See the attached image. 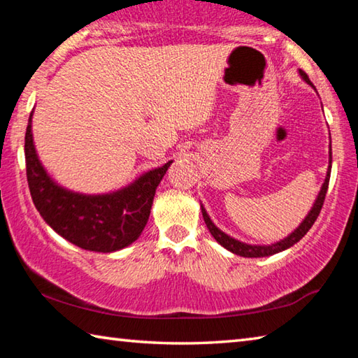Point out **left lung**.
Instances as JSON below:
<instances>
[{"label": "left lung", "mask_w": 358, "mask_h": 358, "mask_svg": "<svg viewBox=\"0 0 358 358\" xmlns=\"http://www.w3.org/2000/svg\"><path fill=\"white\" fill-rule=\"evenodd\" d=\"M300 76L303 77V80H305L306 83H311L310 78H308V76L305 74V72L300 71ZM330 172H331V143H330V166H329V171H327V177H325V181L322 187H320V192L319 196L316 199V202H314L313 208L310 213H308V216L303 220V222L300 224L299 227H296L292 234L289 235V237H286L281 241H276V243L273 245H268V246H259V245H248V243H241V241L235 240L232 237H229L227 234H224L222 230L217 229L213 222H211L210 216L207 215V211H205V208L202 207V216H203V221L205 224H207V227L210 230V234L213 235L215 240L220 243L221 246L226 248V250H229L230 252L237 254V256H241V257H265V256H271V254H276V252H281L284 250H287V248L294 246L296 241H300L303 237H305L308 230H310L313 227L314 221L317 220V216L320 213V210H322V205H324V201H325V194H327V189H329V181H330Z\"/></svg>", "instance_id": "obj_1"}]
</instances>
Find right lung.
<instances>
[{
	"label": "right lung",
	"mask_w": 358,
	"mask_h": 358,
	"mask_svg": "<svg viewBox=\"0 0 358 358\" xmlns=\"http://www.w3.org/2000/svg\"><path fill=\"white\" fill-rule=\"evenodd\" d=\"M31 117L25 134L27 180L34 207L58 235L82 250L113 252L129 246L147 226L157 185L172 161L110 194L85 196L58 186L36 153Z\"/></svg>",
	"instance_id": "right-lung-1"
}]
</instances>
